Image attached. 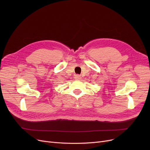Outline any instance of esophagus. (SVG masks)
<instances>
[{
    "instance_id": "34e87169",
    "label": "esophagus",
    "mask_w": 150,
    "mask_h": 150,
    "mask_svg": "<svg viewBox=\"0 0 150 150\" xmlns=\"http://www.w3.org/2000/svg\"><path fill=\"white\" fill-rule=\"evenodd\" d=\"M74 78H75L76 79H81V76H80L79 75H78V74H77V75H75V77H74Z\"/></svg>"
}]
</instances>
